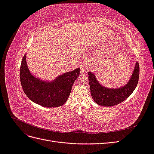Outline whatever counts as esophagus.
<instances>
[{
    "label": "esophagus",
    "mask_w": 154,
    "mask_h": 154,
    "mask_svg": "<svg viewBox=\"0 0 154 154\" xmlns=\"http://www.w3.org/2000/svg\"><path fill=\"white\" fill-rule=\"evenodd\" d=\"M85 67L84 66H82V67H81V69H82V71H83V70L85 69Z\"/></svg>",
    "instance_id": "esophagus-1"
}]
</instances>
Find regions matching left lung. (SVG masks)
Returning <instances> with one entry per match:
<instances>
[{"instance_id":"left-lung-1","label":"left lung","mask_w":154,"mask_h":154,"mask_svg":"<svg viewBox=\"0 0 154 154\" xmlns=\"http://www.w3.org/2000/svg\"><path fill=\"white\" fill-rule=\"evenodd\" d=\"M91 96L97 104L105 106H111L122 103L132 94L136 88L139 76V66L137 62L131 77L123 87L110 88L101 85L96 78L95 74L88 72Z\"/></svg>"}]
</instances>
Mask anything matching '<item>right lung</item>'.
I'll list each match as a JSON object with an SVG mask.
<instances>
[{
	"instance_id": "add662e5",
	"label": "right lung",
	"mask_w": 154,
	"mask_h": 154,
	"mask_svg": "<svg viewBox=\"0 0 154 154\" xmlns=\"http://www.w3.org/2000/svg\"><path fill=\"white\" fill-rule=\"evenodd\" d=\"M79 74L80 68H76L58 76L53 81L42 80L29 71L26 54L22 60L20 71L21 85L26 96L35 103L49 108L60 106L66 103Z\"/></svg>"
}]
</instances>
